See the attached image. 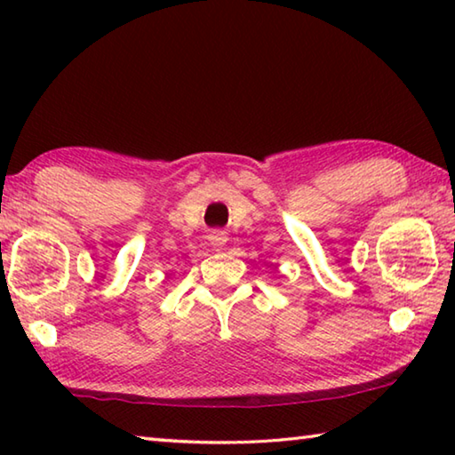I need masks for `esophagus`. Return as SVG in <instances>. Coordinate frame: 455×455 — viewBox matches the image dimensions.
Returning a JSON list of instances; mask_svg holds the SVG:
<instances>
[{
	"mask_svg": "<svg viewBox=\"0 0 455 455\" xmlns=\"http://www.w3.org/2000/svg\"><path fill=\"white\" fill-rule=\"evenodd\" d=\"M211 243L214 246H222L227 243V233H222V230H214V233L211 235Z\"/></svg>",
	"mask_w": 455,
	"mask_h": 455,
	"instance_id": "1",
	"label": "esophagus"
}]
</instances>
